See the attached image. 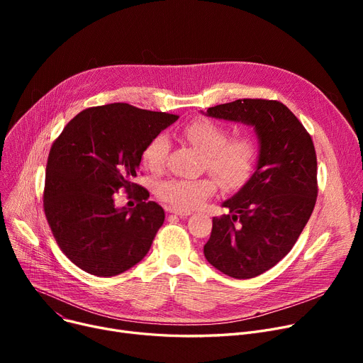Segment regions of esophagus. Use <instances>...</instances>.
I'll return each instance as SVG.
<instances>
[{"label":"esophagus","instance_id":"1","mask_svg":"<svg viewBox=\"0 0 363 363\" xmlns=\"http://www.w3.org/2000/svg\"><path fill=\"white\" fill-rule=\"evenodd\" d=\"M169 212L170 213H175V215H178L181 218H186V216L191 215V211H179V208H175V207H170Z\"/></svg>","mask_w":363,"mask_h":363}]
</instances>
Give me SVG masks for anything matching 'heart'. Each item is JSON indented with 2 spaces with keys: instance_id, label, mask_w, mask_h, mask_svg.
Wrapping results in <instances>:
<instances>
[{
  "instance_id": "heart-1",
  "label": "heart",
  "mask_w": 363,
  "mask_h": 363,
  "mask_svg": "<svg viewBox=\"0 0 363 363\" xmlns=\"http://www.w3.org/2000/svg\"><path fill=\"white\" fill-rule=\"evenodd\" d=\"M184 138L201 155V169L211 170L226 188H238L250 179L257 159V148L245 135L230 137V130L211 119H194L182 129ZM170 143L163 133L152 137L141 152L143 164L151 172H160L164 166ZM218 189L212 175L196 179L172 178L159 185V197L179 211L200 207Z\"/></svg>"
}]
</instances>
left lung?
<instances>
[{
  "label": "left lung",
  "mask_w": 363,
  "mask_h": 363,
  "mask_svg": "<svg viewBox=\"0 0 363 363\" xmlns=\"http://www.w3.org/2000/svg\"><path fill=\"white\" fill-rule=\"evenodd\" d=\"M207 116L252 125L260 141L256 172L223 203L204 244L207 262L228 277L255 278L290 253L318 197L311 133L277 100L242 99L207 108Z\"/></svg>",
  "instance_id": "8db88e82"
}]
</instances>
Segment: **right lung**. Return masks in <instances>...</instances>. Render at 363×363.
<instances>
[{"mask_svg": "<svg viewBox=\"0 0 363 363\" xmlns=\"http://www.w3.org/2000/svg\"><path fill=\"white\" fill-rule=\"evenodd\" d=\"M178 118L126 103L89 107L52 143L44 212L60 250L82 271L114 277L148 253L164 211L133 179L145 144ZM121 191L139 204L118 209Z\"/></svg>", "mask_w": 363, "mask_h": 363, "instance_id": "right-lung-1", "label": "right lung"}]
</instances>
